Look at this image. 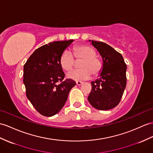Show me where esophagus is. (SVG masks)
<instances>
[{
    "mask_svg": "<svg viewBox=\"0 0 153 153\" xmlns=\"http://www.w3.org/2000/svg\"><path fill=\"white\" fill-rule=\"evenodd\" d=\"M76 83V84H77L78 85H82V84H83L82 82H80V81H77Z\"/></svg>",
    "mask_w": 153,
    "mask_h": 153,
    "instance_id": "34e87169",
    "label": "esophagus"
}]
</instances>
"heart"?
<instances>
[{
	"instance_id": "1",
	"label": "heart",
	"mask_w": 153,
	"mask_h": 153,
	"mask_svg": "<svg viewBox=\"0 0 153 153\" xmlns=\"http://www.w3.org/2000/svg\"><path fill=\"white\" fill-rule=\"evenodd\" d=\"M73 53L76 59H83L80 65V69L73 70L67 74V76L74 80H88L91 74L97 76L102 70V62L96 57V52L89 46H78L73 49ZM68 50L64 51L59 58V64L65 71H69L74 65L75 60L73 55Z\"/></svg>"
}]
</instances>
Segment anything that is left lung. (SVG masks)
<instances>
[{
	"instance_id": "1",
	"label": "left lung",
	"mask_w": 153,
	"mask_h": 153,
	"mask_svg": "<svg viewBox=\"0 0 153 153\" xmlns=\"http://www.w3.org/2000/svg\"><path fill=\"white\" fill-rule=\"evenodd\" d=\"M102 59V70L97 79L92 81L88 100L100 110L114 108L120 103L126 84V65L122 55L108 45L89 40Z\"/></svg>"
}]
</instances>
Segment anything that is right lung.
Masks as SVG:
<instances>
[{"label":"right lung","instance_id":"obj_1","mask_svg":"<svg viewBox=\"0 0 153 153\" xmlns=\"http://www.w3.org/2000/svg\"><path fill=\"white\" fill-rule=\"evenodd\" d=\"M72 42L73 39L58 41L40 47L24 65L26 95L36 110L44 116L58 114L65 105L70 90L76 85L71 79L63 81L65 74L59 64L62 53Z\"/></svg>","mask_w":153,"mask_h":153}]
</instances>
